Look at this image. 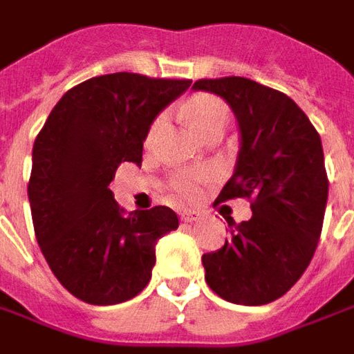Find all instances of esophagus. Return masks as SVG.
<instances>
[{"instance_id":"1","label":"esophagus","mask_w":354,"mask_h":354,"mask_svg":"<svg viewBox=\"0 0 354 354\" xmlns=\"http://www.w3.org/2000/svg\"><path fill=\"white\" fill-rule=\"evenodd\" d=\"M199 218V210H184V212H182V220H184V222H197Z\"/></svg>"}]
</instances>
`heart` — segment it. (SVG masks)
Returning <instances> with one entry per match:
<instances>
[{
    "instance_id": "obj_1",
    "label": "heart",
    "mask_w": 354,
    "mask_h": 354,
    "mask_svg": "<svg viewBox=\"0 0 354 354\" xmlns=\"http://www.w3.org/2000/svg\"><path fill=\"white\" fill-rule=\"evenodd\" d=\"M184 115L187 123L193 127V131L199 132L203 136L210 129L225 127L230 111L220 98H216L212 94L201 93L193 94L192 98L185 102ZM162 124H165V115H159L147 131V144H151L157 138ZM207 180H210L208 172H182V174H176L170 180V192L176 193L182 199H197L201 193V184Z\"/></svg>"
}]
</instances>
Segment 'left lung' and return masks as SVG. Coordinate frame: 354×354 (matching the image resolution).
I'll use <instances>...</instances> for the list:
<instances>
[{
    "instance_id": "left-lung-1",
    "label": "left lung",
    "mask_w": 354,
    "mask_h": 354,
    "mask_svg": "<svg viewBox=\"0 0 354 354\" xmlns=\"http://www.w3.org/2000/svg\"><path fill=\"white\" fill-rule=\"evenodd\" d=\"M195 91L222 96L237 117L235 172L216 203L243 197L252 218H227L230 239L203 254L207 284L225 301L266 305L284 296L309 266L328 201L317 129L290 96L246 77L199 80Z\"/></svg>"
}]
</instances>
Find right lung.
I'll use <instances>...</instances> for the list:
<instances>
[{"label":"right lung","instance_id":"add662e5","mask_svg":"<svg viewBox=\"0 0 354 354\" xmlns=\"http://www.w3.org/2000/svg\"><path fill=\"white\" fill-rule=\"evenodd\" d=\"M189 85L129 72L93 77L58 100L35 138L28 184L35 239L60 284L85 304L138 296L157 241L178 227L169 207L124 214L109 184L121 162H142L153 119Z\"/></svg>","mask_w":354,"mask_h":354}]
</instances>
